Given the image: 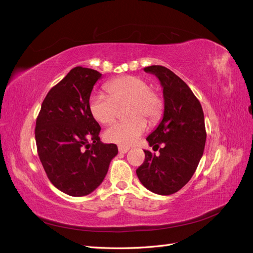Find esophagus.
I'll use <instances>...</instances> for the list:
<instances>
[{
    "instance_id": "34e87169",
    "label": "esophagus",
    "mask_w": 253,
    "mask_h": 253,
    "mask_svg": "<svg viewBox=\"0 0 253 253\" xmlns=\"http://www.w3.org/2000/svg\"><path fill=\"white\" fill-rule=\"evenodd\" d=\"M129 150V147H126V145H118V151L120 152V153H126L127 151Z\"/></svg>"
}]
</instances>
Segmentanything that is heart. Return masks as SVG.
<instances>
[{
    "mask_svg": "<svg viewBox=\"0 0 253 253\" xmlns=\"http://www.w3.org/2000/svg\"><path fill=\"white\" fill-rule=\"evenodd\" d=\"M105 94H94L89 98V111L99 124L110 125L117 118L119 106L128 102L126 108L129 119L114 124L104 132L106 141L129 145L145 132L148 122H157L165 110L163 95L149 87L148 81L139 76H120L104 85Z\"/></svg>",
    "mask_w": 253,
    "mask_h": 253,
    "instance_id": "heart-1",
    "label": "heart"
}]
</instances>
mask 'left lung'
I'll return each mask as SVG.
<instances>
[{
	"label": "left lung",
	"instance_id": "obj_1",
	"mask_svg": "<svg viewBox=\"0 0 253 253\" xmlns=\"http://www.w3.org/2000/svg\"><path fill=\"white\" fill-rule=\"evenodd\" d=\"M164 87V118L147 140L155 155L144 150V162L136 170L148 190L159 195L179 191L192 177L203 156L206 127L201 102L187 83L162 65L144 67Z\"/></svg>",
	"mask_w": 253,
	"mask_h": 253
}]
</instances>
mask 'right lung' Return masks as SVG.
<instances>
[{"label": "right lung", "mask_w": 253, "mask_h": 253, "mask_svg": "<svg viewBox=\"0 0 253 253\" xmlns=\"http://www.w3.org/2000/svg\"><path fill=\"white\" fill-rule=\"evenodd\" d=\"M101 74L76 66L51 87L37 117L35 136L40 162L50 182L71 196H84L103 181L117 145L100 141L89 96Z\"/></svg>", "instance_id": "right-lung-1"}]
</instances>
